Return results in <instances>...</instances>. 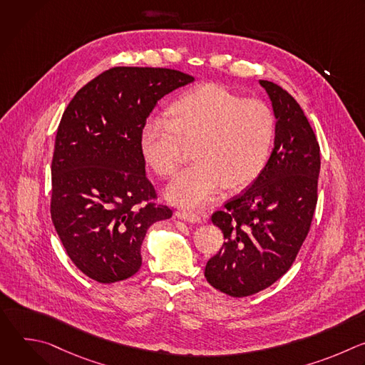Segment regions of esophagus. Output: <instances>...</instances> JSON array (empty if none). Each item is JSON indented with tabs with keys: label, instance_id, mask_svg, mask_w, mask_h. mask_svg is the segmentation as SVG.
<instances>
[{
	"label": "esophagus",
	"instance_id": "34e87169",
	"mask_svg": "<svg viewBox=\"0 0 365 365\" xmlns=\"http://www.w3.org/2000/svg\"><path fill=\"white\" fill-rule=\"evenodd\" d=\"M176 217H178L179 220H183V221L192 222V224H202V222L205 221L200 215H197V214H195V212H187V211H178V212H176Z\"/></svg>",
	"mask_w": 365,
	"mask_h": 365
}]
</instances>
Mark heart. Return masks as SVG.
Returning a JSON list of instances; mask_svg holds the SVG:
<instances>
[{
	"mask_svg": "<svg viewBox=\"0 0 365 365\" xmlns=\"http://www.w3.org/2000/svg\"><path fill=\"white\" fill-rule=\"evenodd\" d=\"M166 118L150 117L140 130V151L151 170L173 176L195 144V165L166 189L182 207L210 203L224 185L240 189L264 170L276 137V115L266 102L244 98L221 85L202 83L172 99Z\"/></svg>",
	"mask_w": 365,
	"mask_h": 365,
	"instance_id": "heart-1",
	"label": "heart"
}]
</instances>
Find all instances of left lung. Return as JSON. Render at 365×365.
<instances>
[{
	"label": "left lung",
	"instance_id": "8db88e82",
	"mask_svg": "<svg viewBox=\"0 0 365 365\" xmlns=\"http://www.w3.org/2000/svg\"><path fill=\"white\" fill-rule=\"evenodd\" d=\"M258 83L277 120L274 148L262 175L212 215L225 242L205 267L207 283L232 297L264 290L290 269L318 202L314 130L290 93L269 81Z\"/></svg>",
	"mask_w": 365,
	"mask_h": 365
}]
</instances>
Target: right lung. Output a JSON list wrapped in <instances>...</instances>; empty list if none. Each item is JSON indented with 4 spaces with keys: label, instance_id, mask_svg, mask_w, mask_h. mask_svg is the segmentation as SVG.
I'll return each mask as SVG.
<instances>
[{
    "label": "right lung",
    "instance_id": "obj_1",
    "mask_svg": "<svg viewBox=\"0 0 365 365\" xmlns=\"http://www.w3.org/2000/svg\"><path fill=\"white\" fill-rule=\"evenodd\" d=\"M193 81L165 68H113L81 88L62 115L51 221L73 264L98 283L135 274L147 230L173 214L151 202L138 137L158 102Z\"/></svg>",
    "mask_w": 365,
    "mask_h": 365
}]
</instances>
